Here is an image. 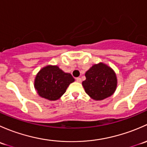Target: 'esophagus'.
Masks as SVG:
<instances>
[{
  "instance_id": "esophagus-1",
  "label": "esophagus",
  "mask_w": 147,
  "mask_h": 147,
  "mask_svg": "<svg viewBox=\"0 0 147 147\" xmlns=\"http://www.w3.org/2000/svg\"><path fill=\"white\" fill-rule=\"evenodd\" d=\"M76 81L78 82H82V80H81L80 78H76Z\"/></svg>"
}]
</instances>
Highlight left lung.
<instances>
[{"instance_id": "left-lung-1", "label": "left lung", "mask_w": 147, "mask_h": 147, "mask_svg": "<svg viewBox=\"0 0 147 147\" xmlns=\"http://www.w3.org/2000/svg\"><path fill=\"white\" fill-rule=\"evenodd\" d=\"M82 82L85 92L92 100H102L115 93L117 86V75L112 68L103 63L94 64L85 73Z\"/></svg>"}]
</instances>
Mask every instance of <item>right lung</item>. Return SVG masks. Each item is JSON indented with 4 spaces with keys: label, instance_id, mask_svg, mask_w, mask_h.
I'll use <instances>...</instances> for the list:
<instances>
[{
    "label": "right lung",
    "instance_id": "right-lung-1",
    "mask_svg": "<svg viewBox=\"0 0 147 147\" xmlns=\"http://www.w3.org/2000/svg\"><path fill=\"white\" fill-rule=\"evenodd\" d=\"M74 81L70 73L65 72L57 65H48L38 72L34 87L40 97L55 101L64 94L68 86Z\"/></svg>",
    "mask_w": 147,
    "mask_h": 147
}]
</instances>
